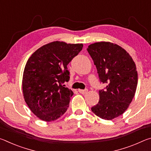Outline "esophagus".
Returning a JSON list of instances; mask_svg holds the SVG:
<instances>
[{
	"label": "esophagus",
	"instance_id": "1",
	"mask_svg": "<svg viewBox=\"0 0 151 151\" xmlns=\"http://www.w3.org/2000/svg\"><path fill=\"white\" fill-rule=\"evenodd\" d=\"M78 92L81 94H85L88 92V89L86 88V89H84V90H82V89H79Z\"/></svg>",
	"mask_w": 151,
	"mask_h": 151
}]
</instances>
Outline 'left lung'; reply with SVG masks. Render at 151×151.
Segmentation results:
<instances>
[{
    "instance_id": "left-lung-1",
    "label": "left lung",
    "mask_w": 151,
    "mask_h": 151,
    "mask_svg": "<svg viewBox=\"0 0 151 151\" xmlns=\"http://www.w3.org/2000/svg\"><path fill=\"white\" fill-rule=\"evenodd\" d=\"M87 51L100 82L107 84L99 91V101L91 110L101 119L112 120L123 114L134 98L138 81L136 65L124 48L113 43L95 42Z\"/></svg>"
}]
</instances>
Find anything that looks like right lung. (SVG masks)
Returning a JSON list of instances; mask_svg holds the SVG:
<instances>
[{
    "label": "right lung",
    "instance_id": "right-lung-1",
    "mask_svg": "<svg viewBox=\"0 0 151 151\" xmlns=\"http://www.w3.org/2000/svg\"><path fill=\"white\" fill-rule=\"evenodd\" d=\"M83 47V44L52 42L39 48L28 60L22 77L24 99L40 119L53 121L67 110L73 95L63 85L70 79L67 65Z\"/></svg>",
    "mask_w": 151,
    "mask_h": 151
}]
</instances>
